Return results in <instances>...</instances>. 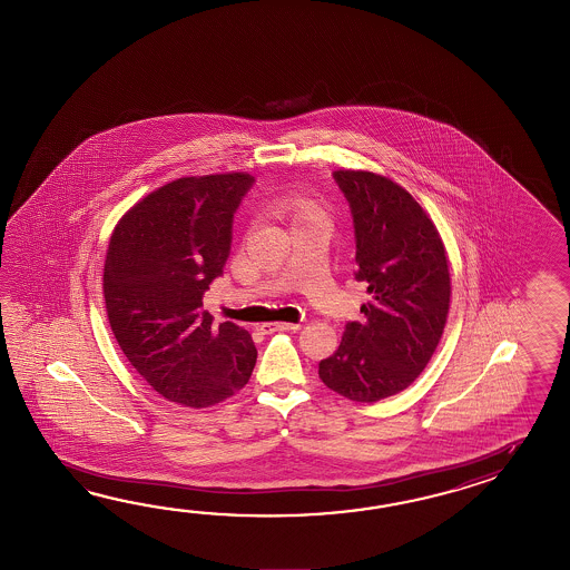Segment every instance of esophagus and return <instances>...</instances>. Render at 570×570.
<instances>
[{
    "instance_id": "34e87169",
    "label": "esophagus",
    "mask_w": 570,
    "mask_h": 570,
    "mask_svg": "<svg viewBox=\"0 0 570 570\" xmlns=\"http://www.w3.org/2000/svg\"><path fill=\"white\" fill-rule=\"evenodd\" d=\"M299 324H287V322H279V324H263L261 332L263 334H273V332H295L299 330Z\"/></svg>"
}]
</instances>
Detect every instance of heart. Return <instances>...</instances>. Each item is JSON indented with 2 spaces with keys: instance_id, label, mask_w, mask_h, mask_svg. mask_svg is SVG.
<instances>
[{
  "instance_id": "obj_1",
  "label": "heart",
  "mask_w": 570,
  "mask_h": 570,
  "mask_svg": "<svg viewBox=\"0 0 570 570\" xmlns=\"http://www.w3.org/2000/svg\"><path fill=\"white\" fill-rule=\"evenodd\" d=\"M293 209H295V219L307 216V214H314L315 212L314 207L309 206L307 202H295Z\"/></svg>"
}]
</instances>
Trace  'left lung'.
<instances>
[{
    "instance_id": "8db88e82",
    "label": "left lung",
    "mask_w": 570,
    "mask_h": 570,
    "mask_svg": "<svg viewBox=\"0 0 570 570\" xmlns=\"http://www.w3.org/2000/svg\"><path fill=\"white\" fill-rule=\"evenodd\" d=\"M351 206L356 281L371 299L348 322L338 351L320 363L324 385L375 403L410 387L446 326L450 273L436 226L397 183L368 170H334Z\"/></svg>"
}]
</instances>
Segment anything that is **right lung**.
<instances>
[{
  "label": "right lung",
  "mask_w": 570,
  "mask_h": 570,
  "mask_svg": "<svg viewBox=\"0 0 570 570\" xmlns=\"http://www.w3.org/2000/svg\"><path fill=\"white\" fill-rule=\"evenodd\" d=\"M255 185L246 173L167 183L120 219L109 240L104 295L121 352L165 400L209 407L248 383L255 342L216 326L204 293L230 256L234 214Z\"/></svg>",
  "instance_id": "1"
}]
</instances>
